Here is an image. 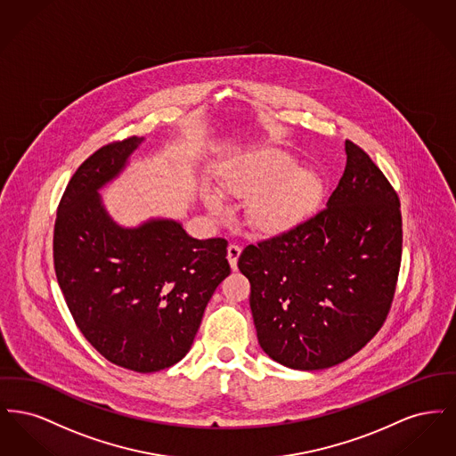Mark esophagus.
Here are the masks:
<instances>
[{"instance_id": "obj_1", "label": "esophagus", "mask_w": 456, "mask_h": 456, "mask_svg": "<svg viewBox=\"0 0 456 456\" xmlns=\"http://www.w3.org/2000/svg\"><path fill=\"white\" fill-rule=\"evenodd\" d=\"M240 251H242V248H240L239 244H236V242H231L229 248H227V258H229V263H231L232 270L238 268V258L239 255H240Z\"/></svg>"}]
</instances>
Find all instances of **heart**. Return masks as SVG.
<instances>
[{
    "label": "heart",
    "instance_id": "obj_1",
    "mask_svg": "<svg viewBox=\"0 0 456 456\" xmlns=\"http://www.w3.org/2000/svg\"><path fill=\"white\" fill-rule=\"evenodd\" d=\"M296 164V157L282 149H261L231 159L220 181L229 193L249 198L246 214L256 229L273 232L307 216L322 195L318 174ZM205 203L214 214L225 210L217 191H207Z\"/></svg>",
    "mask_w": 456,
    "mask_h": 456
}]
</instances>
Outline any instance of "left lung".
<instances>
[{"instance_id": "8db88e82", "label": "left lung", "mask_w": 456, "mask_h": 456, "mask_svg": "<svg viewBox=\"0 0 456 456\" xmlns=\"http://www.w3.org/2000/svg\"><path fill=\"white\" fill-rule=\"evenodd\" d=\"M326 208L239 256L260 347L301 370L337 366L385 323L402 261L400 200L361 147Z\"/></svg>"}]
</instances>
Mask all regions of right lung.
Here are the masks:
<instances>
[{"label": "right lung", "mask_w": 456, "mask_h": 456, "mask_svg": "<svg viewBox=\"0 0 456 456\" xmlns=\"http://www.w3.org/2000/svg\"><path fill=\"white\" fill-rule=\"evenodd\" d=\"M143 138L104 145L77 169L54 224V270L82 335L109 362L155 372L179 362L229 273L227 240H198L171 218L118 225L99 190Z\"/></svg>", "instance_id": "right-lung-1"}]
</instances>
